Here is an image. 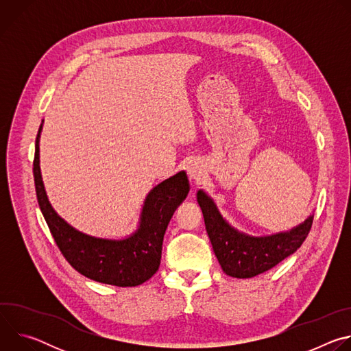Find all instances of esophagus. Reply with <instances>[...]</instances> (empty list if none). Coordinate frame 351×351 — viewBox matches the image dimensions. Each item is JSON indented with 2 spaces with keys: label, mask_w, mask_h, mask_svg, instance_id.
Masks as SVG:
<instances>
[{
  "label": "esophagus",
  "mask_w": 351,
  "mask_h": 351,
  "mask_svg": "<svg viewBox=\"0 0 351 351\" xmlns=\"http://www.w3.org/2000/svg\"><path fill=\"white\" fill-rule=\"evenodd\" d=\"M187 173H189L190 179H198L199 176H202L203 171H202V168H199V167L194 162V164L189 165V168H187Z\"/></svg>",
  "instance_id": "1"
}]
</instances>
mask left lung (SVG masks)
Masks as SVG:
<instances>
[{"instance_id":"left-lung-1","label":"left lung","mask_w":351,"mask_h":351,"mask_svg":"<svg viewBox=\"0 0 351 351\" xmlns=\"http://www.w3.org/2000/svg\"><path fill=\"white\" fill-rule=\"evenodd\" d=\"M197 202L202 207L208 237L223 272L239 279L257 276L291 256L308 236L314 219V215H310L304 223L290 232L252 237L233 229L204 191L197 193Z\"/></svg>"}]
</instances>
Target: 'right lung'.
Wrapping results in <instances>:
<instances>
[{
    "instance_id": "1",
    "label": "right lung",
    "mask_w": 351,
    "mask_h": 351,
    "mask_svg": "<svg viewBox=\"0 0 351 351\" xmlns=\"http://www.w3.org/2000/svg\"><path fill=\"white\" fill-rule=\"evenodd\" d=\"M41 126L36 137L33 160L36 194L49 232L65 260L79 274L99 283L132 287L148 280L160 268L167 226L190 190L186 172L176 173L149 191L144 202L140 226L130 237L125 240L91 237L69 226L48 203L38 165Z\"/></svg>"
}]
</instances>
